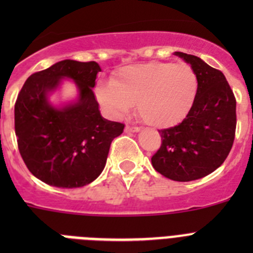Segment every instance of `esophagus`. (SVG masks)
<instances>
[{"mask_svg": "<svg viewBox=\"0 0 253 253\" xmlns=\"http://www.w3.org/2000/svg\"><path fill=\"white\" fill-rule=\"evenodd\" d=\"M139 130L140 128H138V126H129V125L125 126V131H126V133H138Z\"/></svg>", "mask_w": 253, "mask_h": 253, "instance_id": "esophagus-1", "label": "esophagus"}]
</instances>
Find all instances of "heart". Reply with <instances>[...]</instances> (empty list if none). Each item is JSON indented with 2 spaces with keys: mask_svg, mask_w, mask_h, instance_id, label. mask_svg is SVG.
I'll return each instance as SVG.
<instances>
[{
  "mask_svg": "<svg viewBox=\"0 0 253 253\" xmlns=\"http://www.w3.org/2000/svg\"><path fill=\"white\" fill-rule=\"evenodd\" d=\"M198 95V76L187 64L151 62L124 67L113 82L96 88L100 104L113 116L125 115L137 102L151 126L169 128L184 119Z\"/></svg>",
  "mask_w": 253,
  "mask_h": 253,
  "instance_id": "heart-1",
  "label": "heart"
}]
</instances>
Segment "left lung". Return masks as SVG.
<instances>
[{
  "label": "left lung",
  "mask_w": 253,
  "mask_h": 253,
  "mask_svg": "<svg viewBox=\"0 0 253 253\" xmlns=\"http://www.w3.org/2000/svg\"><path fill=\"white\" fill-rule=\"evenodd\" d=\"M198 76V95L191 110L176 126L160 130L162 144L152 166L180 182L199 180L215 171L233 146L236 99L220 71L195 55L175 51Z\"/></svg>",
  "instance_id": "8db88e82"
}]
</instances>
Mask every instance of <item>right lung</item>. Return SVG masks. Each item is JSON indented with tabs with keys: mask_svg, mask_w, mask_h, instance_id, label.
Returning <instances> with one entry per match:
<instances>
[{
	"mask_svg": "<svg viewBox=\"0 0 253 253\" xmlns=\"http://www.w3.org/2000/svg\"><path fill=\"white\" fill-rule=\"evenodd\" d=\"M101 68L96 62L64 59L31 75L15 104V133L29 171L50 186L73 189L99 177L114 138L124 124L104 119L92 88ZM72 79L79 96L55 107L48 96Z\"/></svg>",
	"mask_w": 253,
	"mask_h": 253,
	"instance_id": "obj_1",
	"label": "right lung"
}]
</instances>
